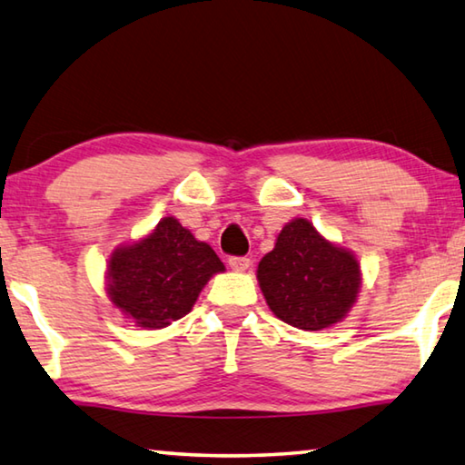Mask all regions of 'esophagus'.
<instances>
[{
	"instance_id": "obj_1",
	"label": "esophagus",
	"mask_w": 465,
	"mask_h": 465,
	"mask_svg": "<svg viewBox=\"0 0 465 465\" xmlns=\"http://www.w3.org/2000/svg\"><path fill=\"white\" fill-rule=\"evenodd\" d=\"M250 264H252L250 258H246V256H232L230 258V266H232V271H235V272L248 271Z\"/></svg>"
}]
</instances>
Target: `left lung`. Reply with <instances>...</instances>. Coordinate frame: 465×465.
Listing matches in <instances>:
<instances>
[{"instance_id": "left-lung-1", "label": "left lung", "mask_w": 465, "mask_h": 465, "mask_svg": "<svg viewBox=\"0 0 465 465\" xmlns=\"http://www.w3.org/2000/svg\"><path fill=\"white\" fill-rule=\"evenodd\" d=\"M256 279L274 316L313 332L342 322L357 303L361 264L351 250L326 240L308 219L295 217L258 262Z\"/></svg>"}]
</instances>
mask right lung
<instances>
[{
    "instance_id": "add662e5",
    "label": "right lung",
    "mask_w": 465,
    "mask_h": 465,
    "mask_svg": "<svg viewBox=\"0 0 465 465\" xmlns=\"http://www.w3.org/2000/svg\"><path fill=\"white\" fill-rule=\"evenodd\" d=\"M225 266L176 217H163L137 242L114 248L106 293L116 310L145 330L166 328L193 310L203 287Z\"/></svg>"
}]
</instances>
